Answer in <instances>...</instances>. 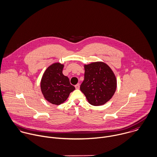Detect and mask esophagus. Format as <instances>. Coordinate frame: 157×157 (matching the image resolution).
Returning a JSON list of instances; mask_svg holds the SVG:
<instances>
[{
    "instance_id": "esophagus-1",
    "label": "esophagus",
    "mask_w": 157,
    "mask_h": 157,
    "mask_svg": "<svg viewBox=\"0 0 157 157\" xmlns=\"http://www.w3.org/2000/svg\"><path fill=\"white\" fill-rule=\"evenodd\" d=\"M75 88L76 89H77V90H78L79 88H80V84L79 83H78V84H77L76 85H75Z\"/></svg>"
}]
</instances>
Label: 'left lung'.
<instances>
[{"label":"left lung","mask_w":157,"mask_h":157,"mask_svg":"<svg viewBox=\"0 0 157 157\" xmlns=\"http://www.w3.org/2000/svg\"><path fill=\"white\" fill-rule=\"evenodd\" d=\"M85 78L80 90L94 106L106 103L114 95L117 82L111 68L103 62L85 65Z\"/></svg>","instance_id":"1"}]
</instances>
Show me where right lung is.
Wrapping results in <instances>:
<instances>
[{
    "label": "right lung",
    "mask_w": 157,
    "mask_h": 157,
    "mask_svg": "<svg viewBox=\"0 0 157 157\" xmlns=\"http://www.w3.org/2000/svg\"><path fill=\"white\" fill-rule=\"evenodd\" d=\"M63 67L64 65L59 63L53 64L47 68L41 79L42 93L44 98L52 104L63 103L75 90L69 78L63 74Z\"/></svg>",
    "instance_id": "add662e5"
}]
</instances>
